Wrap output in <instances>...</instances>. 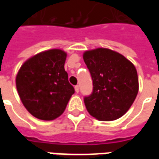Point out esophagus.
Returning a JSON list of instances; mask_svg holds the SVG:
<instances>
[{
  "instance_id": "esophagus-1",
  "label": "esophagus",
  "mask_w": 159,
  "mask_h": 159,
  "mask_svg": "<svg viewBox=\"0 0 159 159\" xmlns=\"http://www.w3.org/2000/svg\"><path fill=\"white\" fill-rule=\"evenodd\" d=\"M75 91H76V93H78V92H79V86H78V85L75 86Z\"/></svg>"
}]
</instances>
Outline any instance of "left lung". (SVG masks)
Masks as SVG:
<instances>
[{"label":"left lung","instance_id":"8db88e82","mask_svg":"<svg viewBox=\"0 0 159 159\" xmlns=\"http://www.w3.org/2000/svg\"><path fill=\"white\" fill-rule=\"evenodd\" d=\"M83 56L93 80V93L84 98L89 113L100 121L123 117L139 91L134 64L119 52L105 48L85 51Z\"/></svg>","mask_w":159,"mask_h":159}]
</instances>
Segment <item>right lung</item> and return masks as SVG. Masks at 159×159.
Returning <instances> with one entry per match:
<instances>
[{
  "label": "right lung",
  "mask_w": 159,
  "mask_h": 159,
  "mask_svg": "<svg viewBox=\"0 0 159 159\" xmlns=\"http://www.w3.org/2000/svg\"><path fill=\"white\" fill-rule=\"evenodd\" d=\"M66 53L49 49L30 57L16 76V87L24 107L32 116L45 121L65 111L75 90L65 70Z\"/></svg>",
  "instance_id": "right-lung-1"
}]
</instances>
